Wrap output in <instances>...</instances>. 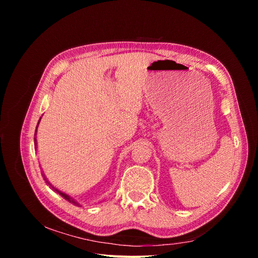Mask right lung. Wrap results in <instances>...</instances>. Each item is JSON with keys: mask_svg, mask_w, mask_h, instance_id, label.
Listing matches in <instances>:
<instances>
[{"mask_svg": "<svg viewBox=\"0 0 258 258\" xmlns=\"http://www.w3.org/2000/svg\"><path fill=\"white\" fill-rule=\"evenodd\" d=\"M42 118V117H41ZM41 118H40V120H38V122H37V124H36V129H35V134H34V146H35V148H37V143H36V132H37V127H38V124H40V121H41ZM42 175H43V177H44V179L46 181V183H47L48 185H49V187L50 188L53 190V191H56V192H58L60 196L62 197V198H64L67 201H69V202H71V204H73V205H75V206H81L79 202H77L72 196H70V195H68V194H66V192H63V191H61V190H59L58 188H56V187L54 186H52L49 182H48V179L46 178V176H45V174L44 173H42Z\"/></svg>", "mask_w": 258, "mask_h": 258, "instance_id": "1", "label": "right lung"}]
</instances>
